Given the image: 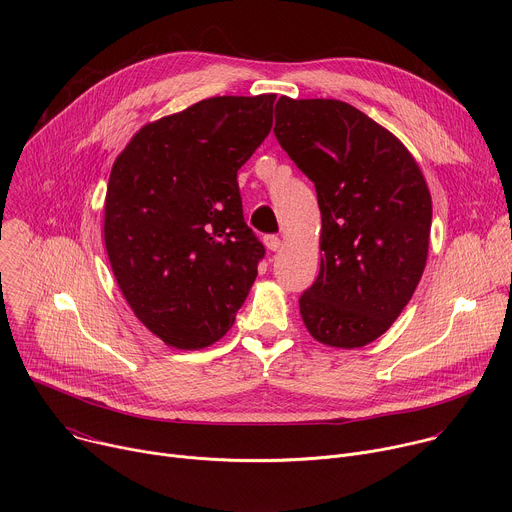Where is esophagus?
<instances>
[{
	"label": "esophagus",
	"mask_w": 512,
	"mask_h": 512,
	"mask_svg": "<svg viewBox=\"0 0 512 512\" xmlns=\"http://www.w3.org/2000/svg\"><path fill=\"white\" fill-rule=\"evenodd\" d=\"M263 243H265V247H267L269 251H277V249L281 247V239L275 237V235H267V237L263 239Z\"/></svg>",
	"instance_id": "1"
}]
</instances>
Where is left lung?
Returning <instances> with one entry per match:
<instances>
[{
    "mask_svg": "<svg viewBox=\"0 0 512 512\" xmlns=\"http://www.w3.org/2000/svg\"><path fill=\"white\" fill-rule=\"evenodd\" d=\"M273 133L314 182L322 212L320 273L300 298L302 320L322 344H369L399 318L425 269V178L391 131L342 101L281 97Z\"/></svg>",
    "mask_w": 512,
    "mask_h": 512,
    "instance_id": "8db88e82",
    "label": "left lung"
}]
</instances>
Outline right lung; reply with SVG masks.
Wrapping results in <instances>:
<instances>
[{"mask_svg":"<svg viewBox=\"0 0 512 512\" xmlns=\"http://www.w3.org/2000/svg\"><path fill=\"white\" fill-rule=\"evenodd\" d=\"M275 95L212 97L141 127L115 160L105 247L135 316L166 344L223 338L265 247L237 182L273 125Z\"/></svg>","mask_w":512,"mask_h":512,"instance_id":"obj_1","label":"right lung"}]
</instances>
